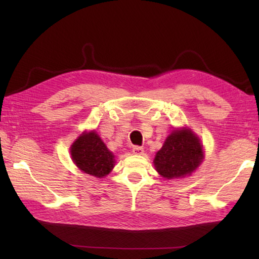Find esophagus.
Listing matches in <instances>:
<instances>
[{"instance_id": "obj_1", "label": "esophagus", "mask_w": 259, "mask_h": 259, "mask_svg": "<svg viewBox=\"0 0 259 259\" xmlns=\"http://www.w3.org/2000/svg\"><path fill=\"white\" fill-rule=\"evenodd\" d=\"M133 152L135 155H144V148L140 147V146H134L133 147Z\"/></svg>"}]
</instances>
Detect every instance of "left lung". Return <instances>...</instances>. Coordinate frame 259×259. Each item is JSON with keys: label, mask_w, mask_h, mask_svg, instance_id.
Listing matches in <instances>:
<instances>
[{"label": "left lung", "mask_w": 259, "mask_h": 259, "mask_svg": "<svg viewBox=\"0 0 259 259\" xmlns=\"http://www.w3.org/2000/svg\"><path fill=\"white\" fill-rule=\"evenodd\" d=\"M202 158V146L191 131L174 130L157 152L153 163L162 177L183 178L197 169Z\"/></svg>", "instance_id": "left-lung-1"}]
</instances>
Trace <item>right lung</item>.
Returning a JSON list of instances; mask_svg holds the SVG:
<instances>
[{
    "label": "right lung",
    "instance_id": "right-lung-1",
    "mask_svg": "<svg viewBox=\"0 0 259 259\" xmlns=\"http://www.w3.org/2000/svg\"><path fill=\"white\" fill-rule=\"evenodd\" d=\"M71 157L82 171L102 178L114 166V156L95 131L83 134L71 147Z\"/></svg>",
    "mask_w": 259,
    "mask_h": 259
}]
</instances>
